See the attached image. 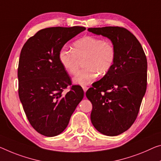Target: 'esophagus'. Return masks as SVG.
Wrapping results in <instances>:
<instances>
[{
    "label": "esophagus",
    "mask_w": 161,
    "mask_h": 161,
    "mask_svg": "<svg viewBox=\"0 0 161 161\" xmlns=\"http://www.w3.org/2000/svg\"><path fill=\"white\" fill-rule=\"evenodd\" d=\"M88 87H87V86H83V91H84V92H86V91H87L88 90Z\"/></svg>",
    "instance_id": "obj_1"
}]
</instances>
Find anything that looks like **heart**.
Listing matches in <instances>:
<instances>
[{"label": "heart", "instance_id": "obj_1", "mask_svg": "<svg viewBox=\"0 0 161 161\" xmlns=\"http://www.w3.org/2000/svg\"><path fill=\"white\" fill-rule=\"evenodd\" d=\"M58 59L62 67L71 75L76 72L79 60L83 59V68L76 73L73 82L87 85L97 74L103 76L111 70L116 60V49L109 41L98 36H86L73 43V49L62 48Z\"/></svg>", "mask_w": 161, "mask_h": 161}]
</instances>
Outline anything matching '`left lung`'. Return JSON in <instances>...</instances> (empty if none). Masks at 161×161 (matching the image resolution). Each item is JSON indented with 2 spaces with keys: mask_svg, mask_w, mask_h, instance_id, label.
Instances as JSON below:
<instances>
[{
  "mask_svg": "<svg viewBox=\"0 0 161 161\" xmlns=\"http://www.w3.org/2000/svg\"><path fill=\"white\" fill-rule=\"evenodd\" d=\"M111 39L116 49L114 64L86 91L92 103L91 120L98 132L117 136L135 122L147 88V58L140 42L120 26L89 28Z\"/></svg>",
  "mask_w": 161,
  "mask_h": 161,
  "instance_id": "1",
  "label": "left lung"
}]
</instances>
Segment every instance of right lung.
Segmentation results:
<instances>
[{
  "label": "right lung",
  "instance_id": "obj_1",
  "mask_svg": "<svg viewBox=\"0 0 161 161\" xmlns=\"http://www.w3.org/2000/svg\"><path fill=\"white\" fill-rule=\"evenodd\" d=\"M83 26L49 27L38 31L21 49L18 67L19 96L29 123L39 134L54 137L65 130L84 96L72 85L58 59L65 44ZM71 86L64 94V89Z\"/></svg>",
  "mask_w": 161,
  "mask_h": 161
}]
</instances>
